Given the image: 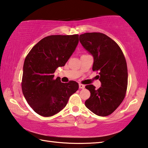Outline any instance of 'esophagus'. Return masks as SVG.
<instances>
[{
    "instance_id": "34e87169",
    "label": "esophagus",
    "mask_w": 148,
    "mask_h": 148,
    "mask_svg": "<svg viewBox=\"0 0 148 148\" xmlns=\"http://www.w3.org/2000/svg\"><path fill=\"white\" fill-rule=\"evenodd\" d=\"M79 89H84L85 88V86H84V85H83V84H79Z\"/></svg>"
}]
</instances>
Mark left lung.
Here are the masks:
<instances>
[{
	"label": "left lung",
	"instance_id": "8db88e82",
	"mask_svg": "<svg viewBox=\"0 0 148 148\" xmlns=\"http://www.w3.org/2000/svg\"><path fill=\"white\" fill-rule=\"evenodd\" d=\"M79 42L93 57L92 71L99 72L101 82L98 89L92 85L86 86L91 96L85 105L97 116H109L121 104L126 94L128 72L124 55L116 42L101 32L80 34Z\"/></svg>",
	"mask_w": 148,
	"mask_h": 148
}]
</instances>
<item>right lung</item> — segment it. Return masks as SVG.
<instances>
[{
    "mask_svg": "<svg viewBox=\"0 0 148 148\" xmlns=\"http://www.w3.org/2000/svg\"><path fill=\"white\" fill-rule=\"evenodd\" d=\"M78 34L51 35L32 47L25 59L21 88L27 103L44 117L53 116L66 106L79 88L74 81L62 83L53 79L59 66H64L79 42Z\"/></svg>",
    "mask_w": 148,
    "mask_h": 148,
    "instance_id": "obj_1",
    "label": "right lung"
}]
</instances>
